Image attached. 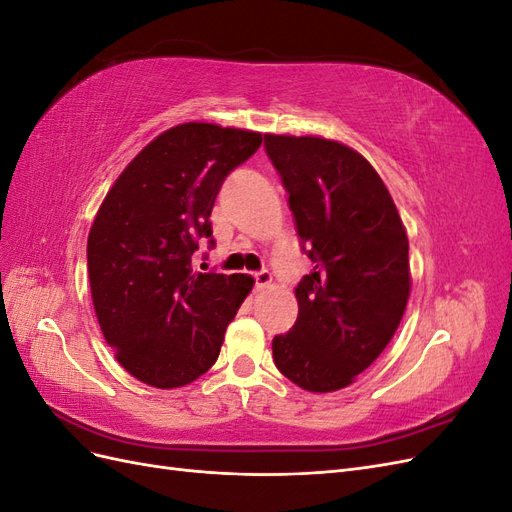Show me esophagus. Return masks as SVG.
Instances as JSON below:
<instances>
[{
  "instance_id": "obj_1",
  "label": "esophagus",
  "mask_w": 512,
  "mask_h": 512,
  "mask_svg": "<svg viewBox=\"0 0 512 512\" xmlns=\"http://www.w3.org/2000/svg\"><path fill=\"white\" fill-rule=\"evenodd\" d=\"M254 280H256V290L267 288L271 284V273L269 271H258V273H254Z\"/></svg>"
}]
</instances>
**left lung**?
Instances as JSON below:
<instances>
[{
	"label": "left lung",
	"instance_id": "1",
	"mask_svg": "<svg viewBox=\"0 0 512 512\" xmlns=\"http://www.w3.org/2000/svg\"><path fill=\"white\" fill-rule=\"evenodd\" d=\"M265 149L314 262L294 290L297 322L273 337V361L305 391H339L378 359L404 318L412 286L406 228L359 151L284 134H265Z\"/></svg>",
	"mask_w": 512,
	"mask_h": 512
}]
</instances>
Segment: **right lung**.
I'll list each match as a JSON object with an SVG mask.
<instances>
[{
	"label": "right lung",
	"instance_id": "right-lung-1",
	"mask_svg": "<svg viewBox=\"0 0 512 512\" xmlns=\"http://www.w3.org/2000/svg\"><path fill=\"white\" fill-rule=\"evenodd\" d=\"M260 132L181 123L126 166L89 230L91 299L121 367L156 389L194 382L218 361L226 327L250 294L243 273H196L198 239L213 245L211 209Z\"/></svg>",
	"mask_w": 512,
	"mask_h": 512
}]
</instances>
